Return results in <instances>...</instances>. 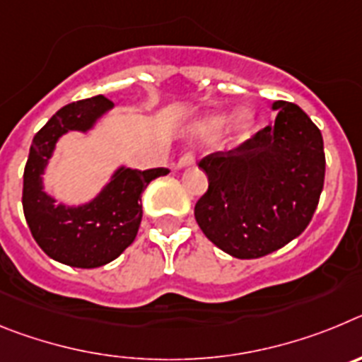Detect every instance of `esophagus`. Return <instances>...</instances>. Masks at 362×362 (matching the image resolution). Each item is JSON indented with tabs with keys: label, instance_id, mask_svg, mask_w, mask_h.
<instances>
[{
	"label": "esophagus",
	"instance_id": "34e87169",
	"mask_svg": "<svg viewBox=\"0 0 362 362\" xmlns=\"http://www.w3.org/2000/svg\"><path fill=\"white\" fill-rule=\"evenodd\" d=\"M192 165H194V156L192 153H185L183 158L177 161V168H188Z\"/></svg>",
	"mask_w": 362,
	"mask_h": 362
}]
</instances>
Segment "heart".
<instances>
[{
	"instance_id": "heart-1",
	"label": "heart",
	"mask_w": 362,
	"mask_h": 362,
	"mask_svg": "<svg viewBox=\"0 0 362 362\" xmlns=\"http://www.w3.org/2000/svg\"><path fill=\"white\" fill-rule=\"evenodd\" d=\"M228 116L225 114H214V116H206L203 119L196 121L194 127H192V134L197 137V139H203V141H209L214 139L221 134V130L225 129ZM255 129V117L250 110H241L235 114V117L230 123V134L233 136V139L239 143L250 139L252 132Z\"/></svg>"
}]
</instances>
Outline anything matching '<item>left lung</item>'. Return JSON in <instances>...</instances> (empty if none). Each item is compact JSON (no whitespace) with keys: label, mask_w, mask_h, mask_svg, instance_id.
I'll return each mask as SVG.
<instances>
[{"label":"left lung","mask_w":362,"mask_h":362,"mask_svg":"<svg viewBox=\"0 0 362 362\" xmlns=\"http://www.w3.org/2000/svg\"><path fill=\"white\" fill-rule=\"evenodd\" d=\"M272 110L276 123L199 163L209 190L196 203L197 225L238 259L263 257L305 232L325 185L321 130L288 101H274Z\"/></svg>","instance_id":"obj_1"}]
</instances>
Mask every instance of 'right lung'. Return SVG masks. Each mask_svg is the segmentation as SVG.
Here are the masks:
<instances>
[{"label": "right lung", "mask_w": 362, "mask_h": 362, "mask_svg": "<svg viewBox=\"0 0 362 362\" xmlns=\"http://www.w3.org/2000/svg\"><path fill=\"white\" fill-rule=\"evenodd\" d=\"M114 108L105 95L59 108L34 136L23 174V212L41 250L57 263L99 268L119 257L134 243L141 225V194L166 168L132 170L119 165L92 199L57 203L45 190V174L57 141L70 132L88 134Z\"/></svg>", "instance_id": "obj_1"}]
</instances>
